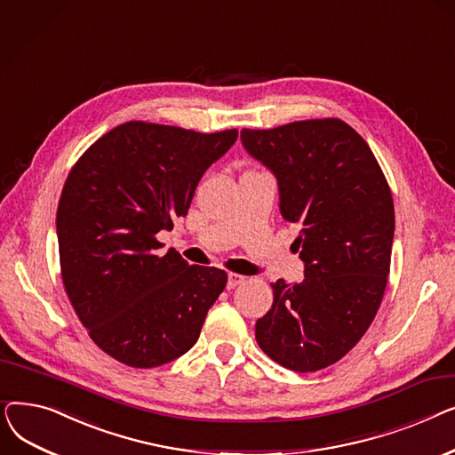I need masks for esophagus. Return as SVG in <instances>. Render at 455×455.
<instances>
[{
	"instance_id": "obj_1",
	"label": "esophagus",
	"mask_w": 455,
	"mask_h": 455,
	"mask_svg": "<svg viewBox=\"0 0 455 455\" xmlns=\"http://www.w3.org/2000/svg\"><path fill=\"white\" fill-rule=\"evenodd\" d=\"M242 282H245V278L242 275H235V273H230L228 275V280H227V290H234L235 285H240Z\"/></svg>"
}]
</instances>
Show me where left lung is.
Returning a JSON list of instances; mask_svg holds the SVG:
<instances>
[{
  "label": "left lung",
  "mask_w": 455,
  "mask_h": 455,
  "mask_svg": "<svg viewBox=\"0 0 455 455\" xmlns=\"http://www.w3.org/2000/svg\"><path fill=\"white\" fill-rule=\"evenodd\" d=\"M251 156L273 172L280 213L300 225L304 280H276L256 341L297 372L339 362L371 326L384 297L395 235L389 184L367 141L341 119L242 131Z\"/></svg>",
  "instance_id": "8db88e82"
}]
</instances>
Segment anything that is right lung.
Instances as JSON below:
<instances>
[{
    "label": "right lung",
    "instance_id": "obj_1",
    "mask_svg": "<svg viewBox=\"0 0 455 455\" xmlns=\"http://www.w3.org/2000/svg\"><path fill=\"white\" fill-rule=\"evenodd\" d=\"M237 131L203 134L172 125H117L71 167L57 210L68 299L92 341L114 360L153 369L199 339L227 273L156 251L160 230L188 213L208 167Z\"/></svg>",
    "mask_w": 455,
    "mask_h": 455
}]
</instances>
